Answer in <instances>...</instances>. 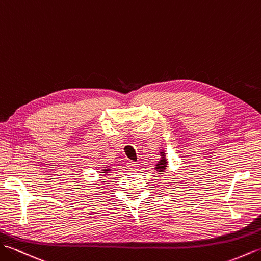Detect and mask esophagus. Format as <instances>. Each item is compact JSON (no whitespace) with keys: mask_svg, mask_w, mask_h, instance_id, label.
Listing matches in <instances>:
<instances>
[{"mask_svg":"<svg viewBox=\"0 0 261 261\" xmlns=\"http://www.w3.org/2000/svg\"><path fill=\"white\" fill-rule=\"evenodd\" d=\"M138 166H140V165H138L137 162L129 161L128 163H127V169H128L132 172H136L138 170Z\"/></svg>","mask_w":261,"mask_h":261,"instance_id":"esophagus-1","label":"esophagus"}]
</instances>
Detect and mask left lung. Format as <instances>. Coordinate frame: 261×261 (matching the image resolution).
Masks as SVG:
<instances>
[{
    "instance_id": "1",
    "label": "left lung",
    "mask_w": 261,
    "mask_h": 261,
    "mask_svg": "<svg viewBox=\"0 0 261 261\" xmlns=\"http://www.w3.org/2000/svg\"><path fill=\"white\" fill-rule=\"evenodd\" d=\"M160 155H161V160L158 162V164L155 165L154 169L158 171L160 174H162V173L165 172L166 167H167V160H166V156H165L164 150H162V152H160Z\"/></svg>"
}]
</instances>
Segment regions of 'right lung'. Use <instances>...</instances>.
<instances>
[{
  "instance_id": "obj_1",
  "label": "right lung",
  "mask_w": 261,
  "mask_h": 261,
  "mask_svg": "<svg viewBox=\"0 0 261 261\" xmlns=\"http://www.w3.org/2000/svg\"><path fill=\"white\" fill-rule=\"evenodd\" d=\"M111 170H112V169H111V167H107V166H106V167H103V169L101 170V173H102V174H103V175H107V174H108V173H109V172H111Z\"/></svg>"
}]
</instances>
